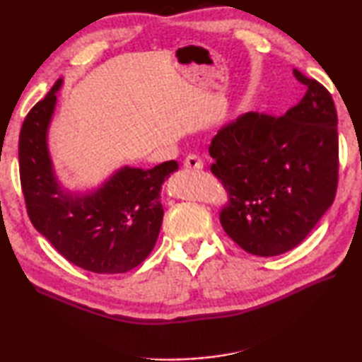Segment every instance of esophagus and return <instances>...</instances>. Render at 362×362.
<instances>
[{
    "instance_id": "34e87169",
    "label": "esophagus",
    "mask_w": 362,
    "mask_h": 362,
    "mask_svg": "<svg viewBox=\"0 0 362 362\" xmlns=\"http://www.w3.org/2000/svg\"><path fill=\"white\" fill-rule=\"evenodd\" d=\"M183 166L187 169H193V170H199L204 168V163L203 159H201L198 155H188L185 158V161H183Z\"/></svg>"
}]
</instances>
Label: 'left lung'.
<instances>
[{
	"label": "left lung",
	"mask_w": 362,
	"mask_h": 362,
	"mask_svg": "<svg viewBox=\"0 0 362 362\" xmlns=\"http://www.w3.org/2000/svg\"><path fill=\"white\" fill-rule=\"evenodd\" d=\"M306 94L283 116L249 112L212 139V174L230 189L220 223L259 257L298 246L334 203L339 132L332 95L293 70Z\"/></svg>",
	"instance_id": "8db88e82"
}]
</instances>
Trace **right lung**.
Here are the masks:
<instances>
[{"label": "right lung", "mask_w": 362, "mask_h": 362, "mask_svg": "<svg viewBox=\"0 0 362 362\" xmlns=\"http://www.w3.org/2000/svg\"><path fill=\"white\" fill-rule=\"evenodd\" d=\"M62 84L57 79L21 129L19 168L28 217L73 265L102 274L126 273L155 247L164 216L163 183L179 164L173 159L151 169L122 166L90 192L64 188L47 146Z\"/></svg>", "instance_id": "add662e5"}]
</instances>
